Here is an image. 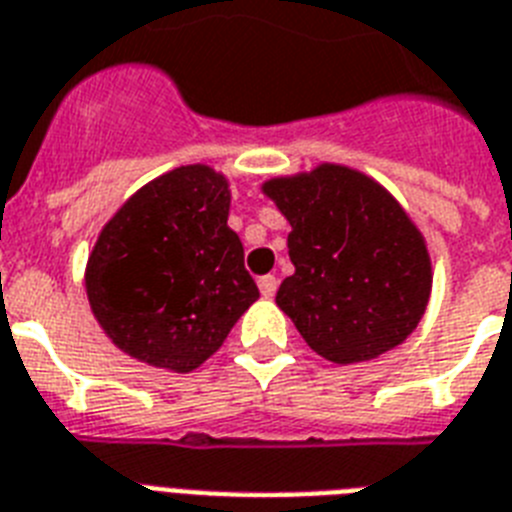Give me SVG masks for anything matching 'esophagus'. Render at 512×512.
<instances>
[{"label": "esophagus", "mask_w": 512, "mask_h": 512, "mask_svg": "<svg viewBox=\"0 0 512 512\" xmlns=\"http://www.w3.org/2000/svg\"><path fill=\"white\" fill-rule=\"evenodd\" d=\"M257 286H260V292H263V297H273L278 289V278L276 276H263L260 281H257Z\"/></svg>", "instance_id": "obj_1"}]
</instances>
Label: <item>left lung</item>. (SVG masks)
Returning <instances> with one entry per match:
<instances>
[{
    "instance_id": "8db88e82",
    "label": "left lung",
    "mask_w": 512,
    "mask_h": 512,
    "mask_svg": "<svg viewBox=\"0 0 512 512\" xmlns=\"http://www.w3.org/2000/svg\"><path fill=\"white\" fill-rule=\"evenodd\" d=\"M263 191L292 226L294 273L278 286L276 305L307 347L350 365L405 342L429 305L431 257L400 202L360 170L331 162L270 178Z\"/></svg>"
}]
</instances>
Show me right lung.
I'll use <instances>...</instances> for the list:
<instances>
[{"label":"right lung","instance_id":"1","mask_svg":"<svg viewBox=\"0 0 512 512\" xmlns=\"http://www.w3.org/2000/svg\"><path fill=\"white\" fill-rule=\"evenodd\" d=\"M228 207L226 176L181 165L112 215L89 255L86 294L115 347L176 373L220 350L260 297Z\"/></svg>","mask_w":512,"mask_h":512}]
</instances>
